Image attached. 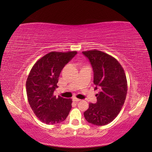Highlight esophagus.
Masks as SVG:
<instances>
[{
	"instance_id": "34e87169",
	"label": "esophagus",
	"mask_w": 152,
	"mask_h": 152,
	"mask_svg": "<svg viewBox=\"0 0 152 152\" xmlns=\"http://www.w3.org/2000/svg\"><path fill=\"white\" fill-rule=\"evenodd\" d=\"M72 99H73V101H74V102H79V101H80V99H77V98H76V97L73 98Z\"/></svg>"
}]
</instances>
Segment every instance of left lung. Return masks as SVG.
I'll return each instance as SVG.
<instances>
[{"mask_svg": "<svg viewBox=\"0 0 152 152\" xmlns=\"http://www.w3.org/2000/svg\"><path fill=\"white\" fill-rule=\"evenodd\" d=\"M82 53L91 62L94 72L96 103H90L84 113L86 120L96 125H105L119 114L127 96V81L125 71L116 59L96 50L84 51Z\"/></svg>", "mask_w": 152, "mask_h": 152, "instance_id": "8db88e82", "label": "left lung"}]
</instances>
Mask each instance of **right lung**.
Listing matches in <instances>:
<instances>
[{"label":"right lung","instance_id":"1","mask_svg":"<svg viewBox=\"0 0 152 152\" xmlns=\"http://www.w3.org/2000/svg\"><path fill=\"white\" fill-rule=\"evenodd\" d=\"M77 51H51L43 56L32 67L26 82L27 99L33 113L46 124L64 121L72 109L71 99L56 98L53 92L57 88L61 70Z\"/></svg>","mask_w":152,"mask_h":152}]
</instances>
